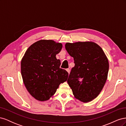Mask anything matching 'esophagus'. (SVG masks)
Wrapping results in <instances>:
<instances>
[{"label":"esophagus","mask_w":126,"mask_h":126,"mask_svg":"<svg viewBox=\"0 0 126 126\" xmlns=\"http://www.w3.org/2000/svg\"><path fill=\"white\" fill-rule=\"evenodd\" d=\"M66 71L68 72V74H69L70 73V70L69 69H68H68H66Z\"/></svg>","instance_id":"34e87169"}]
</instances>
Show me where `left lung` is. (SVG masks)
Returning a JSON list of instances; mask_svg holds the SVG:
<instances>
[{
	"label": "left lung",
	"instance_id": "obj_1",
	"mask_svg": "<svg viewBox=\"0 0 126 126\" xmlns=\"http://www.w3.org/2000/svg\"><path fill=\"white\" fill-rule=\"evenodd\" d=\"M75 66L67 80L75 98L87 102L100 94L107 79L109 63L101 48L93 42L66 43Z\"/></svg>",
	"mask_w": 126,
	"mask_h": 126
}]
</instances>
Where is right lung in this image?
<instances>
[{"mask_svg": "<svg viewBox=\"0 0 126 126\" xmlns=\"http://www.w3.org/2000/svg\"><path fill=\"white\" fill-rule=\"evenodd\" d=\"M62 44L51 40H41L32 45L21 62V73L28 92L39 101L48 100L61 83L67 81L68 73L60 68Z\"/></svg>", "mask_w": 126, "mask_h": 126, "instance_id": "right-lung-1", "label": "right lung"}]
</instances>
